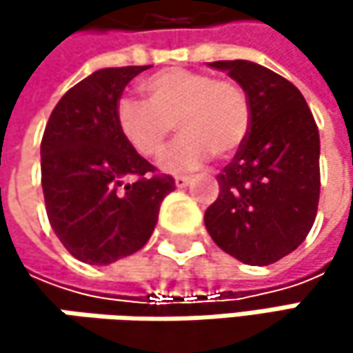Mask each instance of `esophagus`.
<instances>
[{"label":"esophagus","mask_w":353,"mask_h":353,"mask_svg":"<svg viewBox=\"0 0 353 353\" xmlns=\"http://www.w3.org/2000/svg\"><path fill=\"white\" fill-rule=\"evenodd\" d=\"M190 181H192V177H188V176H177L176 177L177 188H185V185H188Z\"/></svg>","instance_id":"obj_1"}]
</instances>
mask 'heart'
Returning a JSON list of instances; mask_svg holds the SVG:
<instances>
[{"mask_svg": "<svg viewBox=\"0 0 353 353\" xmlns=\"http://www.w3.org/2000/svg\"><path fill=\"white\" fill-rule=\"evenodd\" d=\"M147 102L122 98L116 104V124L124 141L147 159L157 157L174 128L181 137L161 157L165 172H190L212 153L233 155L245 141L251 122L243 88L210 73L172 67L143 81Z\"/></svg>", "mask_w": 353, "mask_h": 353, "instance_id": "b5f03b06", "label": "heart"}]
</instances>
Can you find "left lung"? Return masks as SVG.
<instances>
[{
  "mask_svg": "<svg viewBox=\"0 0 353 353\" xmlns=\"http://www.w3.org/2000/svg\"><path fill=\"white\" fill-rule=\"evenodd\" d=\"M249 100L251 122L206 208L212 241L247 265H270L301 245L317 216L319 128L303 94L251 61H214Z\"/></svg>",
  "mask_w": 353,
  "mask_h": 353,
  "instance_id": "left-lung-1",
  "label": "left lung"
}]
</instances>
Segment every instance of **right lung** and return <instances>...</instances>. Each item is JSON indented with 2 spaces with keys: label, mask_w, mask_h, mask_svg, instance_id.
Masks as SVG:
<instances>
[{
  "label": "right lung",
  "mask_w": 353,
  "mask_h": 353,
  "mask_svg": "<svg viewBox=\"0 0 353 353\" xmlns=\"http://www.w3.org/2000/svg\"><path fill=\"white\" fill-rule=\"evenodd\" d=\"M145 67L100 69L54 106L40 143L48 223L79 261L108 265L145 245L172 176L155 174L120 134L116 104Z\"/></svg>",
  "instance_id": "obj_1"
}]
</instances>
